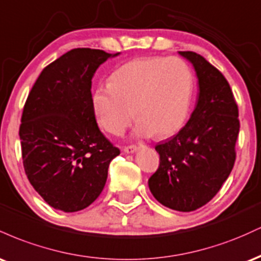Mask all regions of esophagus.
Wrapping results in <instances>:
<instances>
[{
	"label": "esophagus",
	"mask_w": 261,
	"mask_h": 261,
	"mask_svg": "<svg viewBox=\"0 0 261 261\" xmlns=\"http://www.w3.org/2000/svg\"><path fill=\"white\" fill-rule=\"evenodd\" d=\"M139 149L136 145H131V146H126V147H124V152L125 153H135V152Z\"/></svg>",
	"instance_id": "obj_1"
}]
</instances>
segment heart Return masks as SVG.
Listing matches in <instances>:
<instances>
[{
    "label": "heart",
    "mask_w": 261,
    "mask_h": 261,
    "mask_svg": "<svg viewBox=\"0 0 261 261\" xmlns=\"http://www.w3.org/2000/svg\"><path fill=\"white\" fill-rule=\"evenodd\" d=\"M195 79L178 56L131 60L114 71L109 85L93 93L92 107L99 126L119 136L136 116L139 137H168L181 130L193 104Z\"/></svg>",
    "instance_id": "heart-1"
}]
</instances>
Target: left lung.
<instances>
[{
  "mask_svg": "<svg viewBox=\"0 0 261 261\" xmlns=\"http://www.w3.org/2000/svg\"><path fill=\"white\" fill-rule=\"evenodd\" d=\"M178 53L196 72L197 103L187 125L155 146L160 167L148 179V187L163 206L190 212L216 195L234 166L238 107L216 67L196 53Z\"/></svg>",
  "mask_w": 261,
  "mask_h": 261,
  "instance_id": "1",
  "label": "left lung"
}]
</instances>
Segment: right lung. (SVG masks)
I'll use <instances>...</instances> for the list:
<instances>
[{
	"label": "right lung",
	"mask_w": 261,
	"mask_h": 261,
	"mask_svg": "<svg viewBox=\"0 0 261 261\" xmlns=\"http://www.w3.org/2000/svg\"><path fill=\"white\" fill-rule=\"evenodd\" d=\"M118 54L77 47L41 71L23 109V166L35 191L64 212L88 207L100 195L119 148L100 133L92 107V79Z\"/></svg>",
	"instance_id": "1"
}]
</instances>
